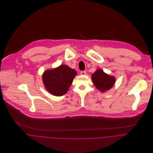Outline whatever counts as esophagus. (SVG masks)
Instances as JSON below:
<instances>
[{
  "instance_id": "obj_1",
  "label": "esophagus",
  "mask_w": 153,
  "mask_h": 153,
  "mask_svg": "<svg viewBox=\"0 0 153 153\" xmlns=\"http://www.w3.org/2000/svg\"><path fill=\"white\" fill-rule=\"evenodd\" d=\"M86 74V72L85 71H81V75H85Z\"/></svg>"
}]
</instances>
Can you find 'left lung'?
Wrapping results in <instances>:
<instances>
[{
	"label": "left lung",
	"instance_id": "8db88e82",
	"mask_svg": "<svg viewBox=\"0 0 153 153\" xmlns=\"http://www.w3.org/2000/svg\"><path fill=\"white\" fill-rule=\"evenodd\" d=\"M91 79L96 88L102 92L110 89L115 82L113 76L107 75L101 69H98L91 75Z\"/></svg>",
	"mask_w": 153,
	"mask_h": 153
}]
</instances>
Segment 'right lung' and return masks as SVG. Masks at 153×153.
Here are the masks:
<instances>
[{
  "label": "right lung",
  "instance_id": "right-lung-1",
  "mask_svg": "<svg viewBox=\"0 0 153 153\" xmlns=\"http://www.w3.org/2000/svg\"><path fill=\"white\" fill-rule=\"evenodd\" d=\"M76 72L66 65L46 71L43 74V82L46 89L54 96H63L67 93Z\"/></svg>",
  "mask_w": 153,
  "mask_h": 153
}]
</instances>
